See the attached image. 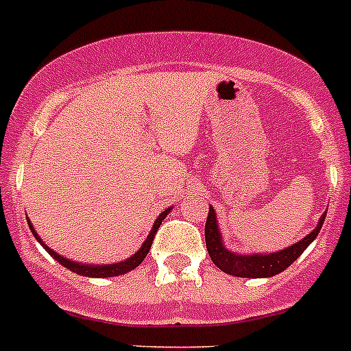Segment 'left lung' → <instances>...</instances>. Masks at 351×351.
Masks as SVG:
<instances>
[{"mask_svg": "<svg viewBox=\"0 0 351 351\" xmlns=\"http://www.w3.org/2000/svg\"><path fill=\"white\" fill-rule=\"evenodd\" d=\"M324 219H326V214L320 217L317 228L310 234H306L301 242L294 243V245L287 247L280 252L242 256V254H233L223 245V239H221L217 221H215V212L210 207L208 208L207 223H205V243H207L208 256L214 261V265L228 275L243 276V278H266V276H273L287 269L306 250V247L320 233Z\"/></svg>", "mask_w": 351, "mask_h": 351, "instance_id": "obj_1", "label": "left lung"}]
</instances>
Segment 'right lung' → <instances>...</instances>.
<instances>
[{
    "mask_svg": "<svg viewBox=\"0 0 351 351\" xmlns=\"http://www.w3.org/2000/svg\"><path fill=\"white\" fill-rule=\"evenodd\" d=\"M170 208H167V210H163L162 214L158 215V219L154 221L153 224V230L149 231V237L146 239V242L143 243V247H141L139 250H137L134 256L130 257V259H125V261H120V263H114V265H102V266H95V265H82V263H76V261H71V259H66V257L59 256L57 252H53L51 249H48L47 245L43 243V240L38 237V233L34 231V228L31 226V223H29V228H31V233L36 237L38 242L41 243V245L45 247V250H47L48 254H50L56 261H59L60 265L66 266L67 269H71L73 273H76V275H83V276H92V278H108V276H118V275H123V273L127 271H132L134 268H137V266L141 265V263L144 261V257L147 256V252H149L151 245H153V240H154V234H156V231H158L160 224H162V221L165 219V215L169 214Z\"/></svg>",
    "mask_w": 351,
    "mask_h": 351,
    "instance_id": "add662e5",
    "label": "right lung"
}]
</instances>
